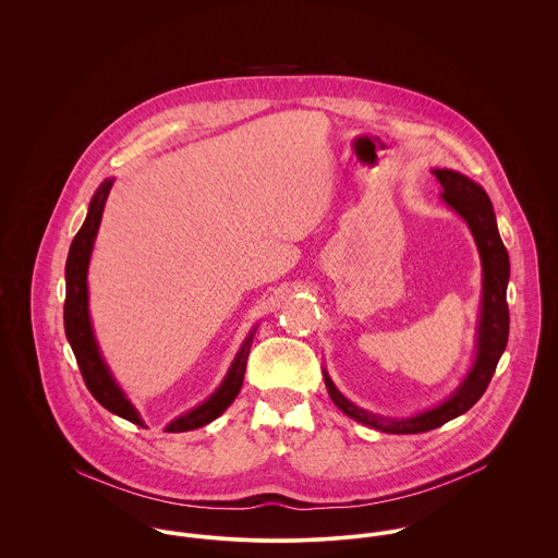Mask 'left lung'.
<instances>
[{
  "instance_id": "1",
  "label": "left lung",
  "mask_w": 558,
  "mask_h": 558,
  "mask_svg": "<svg viewBox=\"0 0 558 558\" xmlns=\"http://www.w3.org/2000/svg\"><path fill=\"white\" fill-rule=\"evenodd\" d=\"M432 173L438 178L442 186V199L466 221L477 242L481 268H483L477 356L464 383L453 391L451 398L432 410H425L408 418L380 416L354 405L350 399L343 398L337 391V387L324 372V385L328 389V396L343 414L387 434H423L471 410L478 398L485 393L509 337V307H507L509 255L496 228V215H494L492 202L477 182H473L460 171L434 169Z\"/></svg>"
}]
</instances>
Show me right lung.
<instances>
[{
  "mask_svg": "<svg viewBox=\"0 0 558 558\" xmlns=\"http://www.w3.org/2000/svg\"><path fill=\"white\" fill-rule=\"evenodd\" d=\"M111 184H113V180H105L98 186V191L94 193V197L89 202L87 217H85L77 236L71 242V251H69V259H66L64 328H66L69 343L75 352V359H77L87 391L109 412H113L140 427H146L140 412L126 399L124 391L118 387L116 378L109 372V367L98 350V343H96V337L92 330V322H89V310H87V266H89V255H92L94 240H96L98 228H100V219H102V210H105V202L111 191ZM253 332H255V328L244 339L221 387L204 403H199L191 412L171 421L165 427V432L197 429L202 425H208L210 421H215L230 408V403L239 396L242 380H244V369H246V359H248V350L253 343V339H251Z\"/></svg>",
  "mask_w": 558,
  "mask_h": 558,
  "instance_id": "obj_1",
  "label": "right lung"
}]
</instances>
